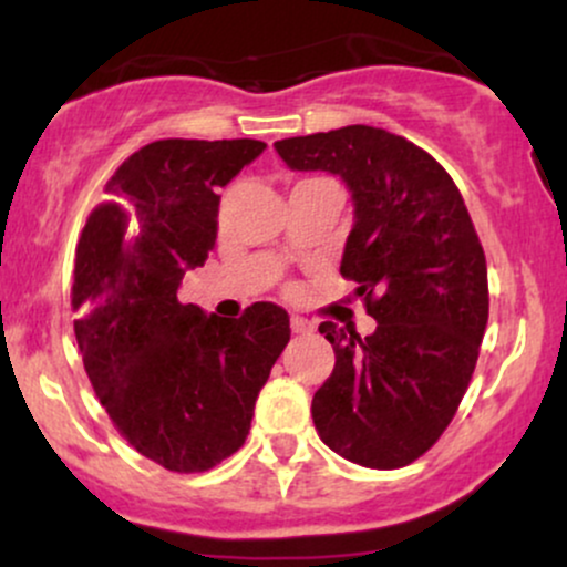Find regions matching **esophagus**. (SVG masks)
I'll list each match as a JSON object with an SVG mask.
<instances>
[{"mask_svg": "<svg viewBox=\"0 0 567 567\" xmlns=\"http://www.w3.org/2000/svg\"><path fill=\"white\" fill-rule=\"evenodd\" d=\"M290 328H292V333L306 336V333H311V330H315V324H311L309 320H303V317L292 315V317H290Z\"/></svg>", "mask_w": 567, "mask_h": 567, "instance_id": "34e87169", "label": "esophagus"}]
</instances>
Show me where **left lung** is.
<instances>
[{
  "mask_svg": "<svg viewBox=\"0 0 567 567\" xmlns=\"http://www.w3.org/2000/svg\"><path fill=\"white\" fill-rule=\"evenodd\" d=\"M292 171L341 175L354 226L341 275L368 315L354 328L322 322L336 351L311 400L324 445L370 470L413 464L442 437L470 389L487 324V266L477 231L432 154L381 127L349 125L277 141Z\"/></svg>",
  "mask_w": 567,
  "mask_h": 567,
  "instance_id": "1",
  "label": "left lung"
}]
</instances>
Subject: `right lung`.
<instances>
[{"label": "right lung", "mask_w": 567, "mask_h": 567, "mask_svg": "<svg viewBox=\"0 0 567 567\" xmlns=\"http://www.w3.org/2000/svg\"><path fill=\"white\" fill-rule=\"evenodd\" d=\"M264 141H154L116 167L76 243L74 333L116 432L171 472H207L245 445L258 392L290 341L277 303L239 320L178 301L216 247L220 186Z\"/></svg>", "instance_id": "1"}]
</instances>
